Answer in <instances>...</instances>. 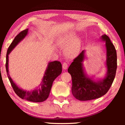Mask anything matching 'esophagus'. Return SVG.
Masks as SVG:
<instances>
[{
    "mask_svg": "<svg viewBox=\"0 0 125 125\" xmlns=\"http://www.w3.org/2000/svg\"><path fill=\"white\" fill-rule=\"evenodd\" d=\"M68 67V64L67 63H65V62L63 63V64L62 65V68H63V69H64V70L67 69Z\"/></svg>",
    "mask_w": 125,
    "mask_h": 125,
    "instance_id": "34e87169",
    "label": "esophagus"
}]
</instances>
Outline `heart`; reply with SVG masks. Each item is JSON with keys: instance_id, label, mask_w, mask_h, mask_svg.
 <instances>
[{"instance_id": "obj_1", "label": "heart", "mask_w": 125, "mask_h": 125, "mask_svg": "<svg viewBox=\"0 0 125 125\" xmlns=\"http://www.w3.org/2000/svg\"><path fill=\"white\" fill-rule=\"evenodd\" d=\"M57 43L60 46H71L67 49V55L69 57H74L78 55L81 47V40L77 38L76 34L71 33L58 40Z\"/></svg>"}]
</instances>
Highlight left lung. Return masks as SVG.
Listing matches in <instances>:
<instances>
[{
  "mask_svg": "<svg viewBox=\"0 0 125 125\" xmlns=\"http://www.w3.org/2000/svg\"><path fill=\"white\" fill-rule=\"evenodd\" d=\"M101 39L105 42L106 49L107 73L104 78L95 82L85 73L82 63L85 58V50L73 60L68 69L72 78L71 91L78 100L86 101L101 97L108 92L115 79L117 68L115 48L106 35H102Z\"/></svg>",
  "mask_w": 125,
  "mask_h": 125,
  "instance_id": "1",
  "label": "left lung"
}]
</instances>
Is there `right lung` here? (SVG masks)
<instances>
[{
    "label": "right lung",
    "mask_w": 125,
    "mask_h": 125,
    "mask_svg": "<svg viewBox=\"0 0 125 125\" xmlns=\"http://www.w3.org/2000/svg\"><path fill=\"white\" fill-rule=\"evenodd\" d=\"M28 31V29H26L19 33L15 37L8 48L6 61L7 75L14 92L20 98L32 102H42L46 100L49 97L53 82L62 73V64L60 62L55 61L48 63L40 86L39 88L33 91H26L18 87L10 78L9 73V55L15 47L27 35Z\"/></svg>",
    "instance_id": "add662e5"
}]
</instances>
